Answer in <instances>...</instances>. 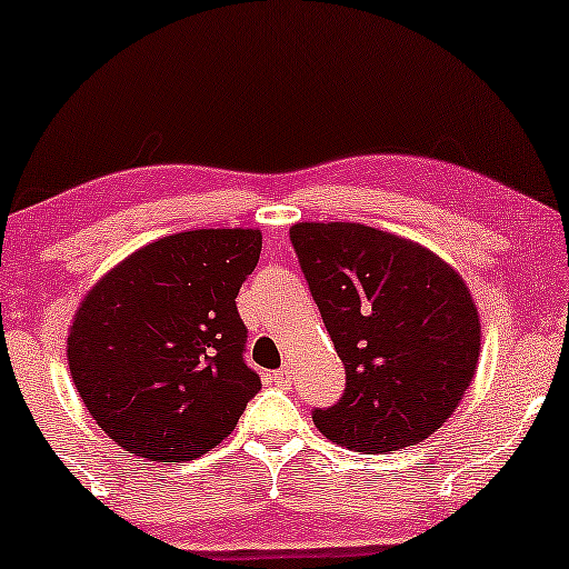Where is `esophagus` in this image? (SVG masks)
<instances>
[{
	"mask_svg": "<svg viewBox=\"0 0 569 569\" xmlns=\"http://www.w3.org/2000/svg\"><path fill=\"white\" fill-rule=\"evenodd\" d=\"M269 379L277 383V387H290V381H292V376H290V368H279V371H271L269 373Z\"/></svg>",
	"mask_w": 569,
	"mask_h": 569,
	"instance_id": "1",
	"label": "esophagus"
}]
</instances>
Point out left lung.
I'll use <instances>...</instances> for the list:
<instances>
[{"instance_id":"8db88e82","label":"left lung","mask_w":569,"mask_h":569,"mask_svg":"<svg viewBox=\"0 0 569 569\" xmlns=\"http://www.w3.org/2000/svg\"><path fill=\"white\" fill-rule=\"evenodd\" d=\"M290 240L345 363V392L313 410L316 429L368 455L429 439L468 392L481 350L460 274L418 242L352 221H300Z\"/></svg>"}]
</instances>
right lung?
Instances as JSON below:
<instances>
[{"label":"right lung","mask_w":569,"mask_h":569,"mask_svg":"<svg viewBox=\"0 0 569 569\" xmlns=\"http://www.w3.org/2000/svg\"><path fill=\"white\" fill-rule=\"evenodd\" d=\"M258 256V230L169 234L124 258L80 302L68 337L72 381L130 455L196 460L261 392L234 302Z\"/></svg>","instance_id":"1"}]
</instances>
